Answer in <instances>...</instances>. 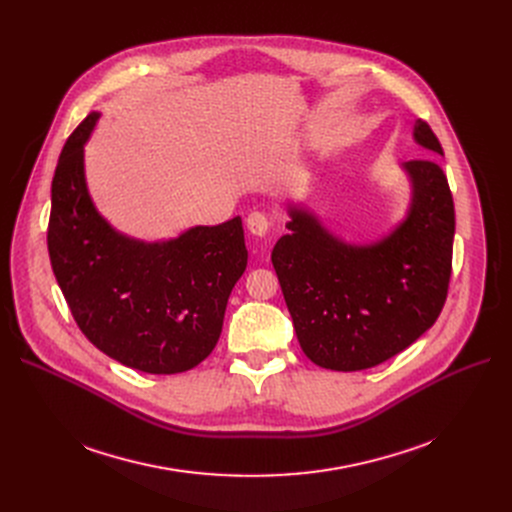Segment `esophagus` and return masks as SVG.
Listing matches in <instances>:
<instances>
[{
	"label": "esophagus",
	"mask_w": 512,
	"mask_h": 512,
	"mask_svg": "<svg viewBox=\"0 0 512 512\" xmlns=\"http://www.w3.org/2000/svg\"><path fill=\"white\" fill-rule=\"evenodd\" d=\"M247 230L253 236H265L267 230H270V218L263 211H251L247 215Z\"/></svg>",
	"instance_id": "esophagus-1"
}]
</instances>
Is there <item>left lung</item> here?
I'll list each match as a JSON object with an SVG mask.
<instances>
[{"label":"left lung","instance_id":"left-lung-1","mask_svg":"<svg viewBox=\"0 0 512 512\" xmlns=\"http://www.w3.org/2000/svg\"><path fill=\"white\" fill-rule=\"evenodd\" d=\"M413 141L442 155L423 120ZM411 184L409 209L388 234L346 242L305 205L272 251L286 307L303 353L319 367L361 371L405 351L436 324L444 307L454 238V203L436 159L400 166Z\"/></svg>","mask_w":512,"mask_h":512}]
</instances>
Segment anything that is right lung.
Segmentation results:
<instances>
[{
	"label": "right lung",
	"instance_id": "obj_1",
	"mask_svg": "<svg viewBox=\"0 0 512 512\" xmlns=\"http://www.w3.org/2000/svg\"><path fill=\"white\" fill-rule=\"evenodd\" d=\"M91 112L70 134L51 182V270L83 332L101 353L155 375L182 373L209 357L228 297L247 267L240 215L145 242L97 211L85 176Z\"/></svg>",
	"mask_w": 512,
	"mask_h": 512
}]
</instances>
